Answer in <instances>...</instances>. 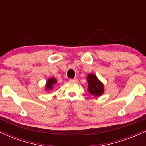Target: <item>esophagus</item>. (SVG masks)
<instances>
[{
	"label": "esophagus",
	"instance_id": "1",
	"mask_svg": "<svg viewBox=\"0 0 146 146\" xmlns=\"http://www.w3.org/2000/svg\"><path fill=\"white\" fill-rule=\"evenodd\" d=\"M70 82L72 83H77L78 82V78H74V79H70Z\"/></svg>",
	"mask_w": 146,
	"mask_h": 146
}]
</instances>
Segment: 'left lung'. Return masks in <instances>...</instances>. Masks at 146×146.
I'll return each instance as SVG.
<instances>
[{
    "mask_svg": "<svg viewBox=\"0 0 146 146\" xmlns=\"http://www.w3.org/2000/svg\"><path fill=\"white\" fill-rule=\"evenodd\" d=\"M88 82V91L95 96H100L104 93V86L98 78L93 74H89L87 77Z\"/></svg>",
    "mask_w": 146,
    "mask_h": 146,
    "instance_id": "8db88e82",
    "label": "left lung"
}]
</instances>
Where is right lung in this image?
<instances>
[{
  "mask_svg": "<svg viewBox=\"0 0 146 146\" xmlns=\"http://www.w3.org/2000/svg\"><path fill=\"white\" fill-rule=\"evenodd\" d=\"M57 83L56 80L55 78H50L48 79V80L46 82V89H51V88H53V86Z\"/></svg>",
  "mask_w": 146,
  "mask_h": 146,
  "instance_id": "add662e5",
  "label": "right lung"
}]
</instances>
